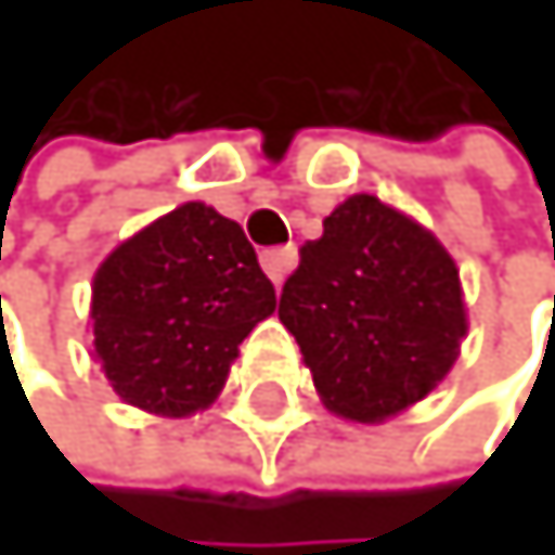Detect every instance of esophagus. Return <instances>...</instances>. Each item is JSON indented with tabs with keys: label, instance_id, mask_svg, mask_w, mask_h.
I'll use <instances>...</instances> for the list:
<instances>
[{
	"label": "esophagus",
	"instance_id": "obj_1",
	"mask_svg": "<svg viewBox=\"0 0 555 555\" xmlns=\"http://www.w3.org/2000/svg\"><path fill=\"white\" fill-rule=\"evenodd\" d=\"M295 260H298L295 246H281V249H271V254H263V271H267V278L274 281V288H281L284 278L292 274Z\"/></svg>",
	"mask_w": 555,
	"mask_h": 555
}]
</instances>
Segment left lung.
<instances>
[{
    "label": "left lung",
    "instance_id": "8db88e82",
    "mask_svg": "<svg viewBox=\"0 0 555 555\" xmlns=\"http://www.w3.org/2000/svg\"><path fill=\"white\" fill-rule=\"evenodd\" d=\"M278 315L323 406L354 424H386L427 399L469 333L452 254L375 194H350L301 246Z\"/></svg>",
    "mask_w": 555,
    "mask_h": 555
}]
</instances>
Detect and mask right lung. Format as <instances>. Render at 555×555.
Here are the masks:
<instances>
[{"mask_svg": "<svg viewBox=\"0 0 555 555\" xmlns=\"http://www.w3.org/2000/svg\"><path fill=\"white\" fill-rule=\"evenodd\" d=\"M274 309V284L243 225L186 201L103 257L89 347L128 406L194 417L225 389L240 344Z\"/></svg>", "mask_w": 555, "mask_h": 555, "instance_id": "1", "label": "right lung"}]
</instances>
